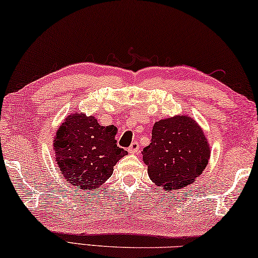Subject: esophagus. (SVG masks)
Masks as SVG:
<instances>
[{
  "mask_svg": "<svg viewBox=\"0 0 258 258\" xmlns=\"http://www.w3.org/2000/svg\"><path fill=\"white\" fill-rule=\"evenodd\" d=\"M129 153H132V154H138L139 153V144L138 142H133L132 145L128 148Z\"/></svg>",
  "mask_w": 258,
  "mask_h": 258,
  "instance_id": "34e87169",
  "label": "esophagus"
}]
</instances>
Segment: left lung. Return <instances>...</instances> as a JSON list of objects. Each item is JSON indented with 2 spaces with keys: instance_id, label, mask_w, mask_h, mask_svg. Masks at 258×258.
Segmentation results:
<instances>
[{
  "instance_id": "1",
  "label": "left lung",
  "mask_w": 258,
  "mask_h": 258,
  "mask_svg": "<svg viewBox=\"0 0 258 258\" xmlns=\"http://www.w3.org/2000/svg\"><path fill=\"white\" fill-rule=\"evenodd\" d=\"M151 141L142 152L143 160L152 181L166 191L192 183L209 163V143L201 126L189 116L156 122Z\"/></svg>"
}]
</instances>
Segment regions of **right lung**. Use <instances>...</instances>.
Instances as JSON below:
<instances>
[{"label":"right lung","instance_id":"right-lung-1","mask_svg":"<svg viewBox=\"0 0 258 258\" xmlns=\"http://www.w3.org/2000/svg\"><path fill=\"white\" fill-rule=\"evenodd\" d=\"M116 126L98 124L83 113L69 115L54 137V150L61 174L72 186L95 189L113 173V166L128 154L116 145Z\"/></svg>","mask_w":258,"mask_h":258}]
</instances>
